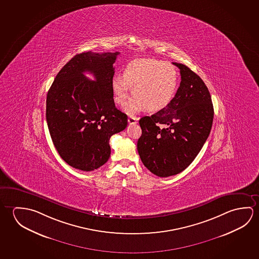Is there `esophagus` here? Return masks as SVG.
I'll list each match as a JSON object with an SVG mask.
<instances>
[{"mask_svg":"<svg viewBox=\"0 0 259 259\" xmlns=\"http://www.w3.org/2000/svg\"><path fill=\"white\" fill-rule=\"evenodd\" d=\"M137 123V118H136V116H129L128 117V123L129 124H136Z\"/></svg>","mask_w":259,"mask_h":259,"instance_id":"obj_1","label":"esophagus"}]
</instances>
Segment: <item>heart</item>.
Here are the masks:
<instances>
[{
  "label": "heart",
  "mask_w": 259,
  "mask_h": 259,
  "mask_svg": "<svg viewBox=\"0 0 259 259\" xmlns=\"http://www.w3.org/2000/svg\"><path fill=\"white\" fill-rule=\"evenodd\" d=\"M178 87V71L174 65L154 59L132 61L123 76H115L111 82L114 101L119 106L126 104L132 92L136 96L125 107L129 115L164 109L174 100Z\"/></svg>",
  "instance_id": "obj_1"
}]
</instances>
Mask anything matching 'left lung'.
Wrapping results in <instances>:
<instances>
[{"mask_svg": "<svg viewBox=\"0 0 259 259\" xmlns=\"http://www.w3.org/2000/svg\"><path fill=\"white\" fill-rule=\"evenodd\" d=\"M181 84L170 105L139 120L142 136L137 150L144 165L159 177L182 172L191 164L211 130L214 110L203 80L185 65Z\"/></svg>", "mask_w": 259, "mask_h": 259, "instance_id": "obj_1", "label": "left lung"}]
</instances>
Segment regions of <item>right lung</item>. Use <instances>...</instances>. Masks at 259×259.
Masks as SVG:
<instances>
[{
	"instance_id": "right-lung-1",
	"label": "right lung",
	"mask_w": 259,
	"mask_h": 259,
	"mask_svg": "<svg viewBox=\"0 0 259 259\" xmlns=\"http://www.w3.org/2000/svg\"><path fill=\"white\" fill-rule=\"evenodd\" d=\"M119 52L74 56L56 76L47 95L46 119L51 139L64 161L90 171L110 157L111 136L127 126V115L115 106L111 82ZM85 72L94 74L89 81Z\"/></svg>"
}]
</instances>
